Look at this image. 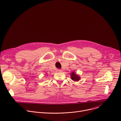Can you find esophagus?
<instances>
[{"label":"esophagus","mask_w":121,"mask_h":121,"mask_svg":"<svg viewBox=\"0 0 121 121\" xmlns=\"http://www.w3.org/2000/svg\"><path fill=\"white\" fill-rule=\"evenodd\" d=\"M58 72H62L63 71V70H61V69H58Z\"/></svg>","instance_id":"esophagus-1"}]
</instances>
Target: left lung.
I'll use <instances>...</instances> for the list:
<instances>
[{
  "label": "left lung",
  "instance_id": "1",
  "mask_svg": "<svg viewBox=\"0 0 121 121\" xmlns=\"http://www.w3.org/2000/svg\"><path fill=\"white\" fill-rule=\"evenodd\" d=\"M70 78H71V79L74 82L79 81L81 79L80 76L76 74L74 71L70 73Z\"/></svg>",
  "mask_w": 121,
  "mask_h": 121
}]
</instances>
